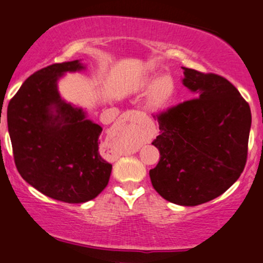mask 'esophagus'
<instances>
[{"label": "esophagus", "instance_id": "1", "mask_svg": "<svg viewBox=\"0 0 263 263\" xmlns=\"http://www.w3.org/2000/svg\"><path fill=\"white\" fill-rule=\"evenodd\" d=\"M129 117H131V112H126L121 116V120L122 121H127V120H129Z\"/></svg>", "mask_w": 263, "mask_h": 263}]
</instances>
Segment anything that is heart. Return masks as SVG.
Here are the masks:
<instances>
[{
    "instance_id": "heart-1",
    "label": "heart",
    "mask_w": 263,
    "mask_h": 263,
    "mask_svg": "<svg viewBox=\"0 0 263 263\" xmlns=\"http://www.w3.org/2000/svg\"><path fill=\"white\" fill-rule=\"evenodd\" d=\"M142 90H149L146 105L151 111L161 112L171 106L176 93V85L170 77L158 78L157 75L146 78L141 83Z\"/></svg>"
}]
</instances>
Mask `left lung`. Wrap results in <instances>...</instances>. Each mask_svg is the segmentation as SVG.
Here are the masks:
<instances>
[{"instance_id": "left-lung-1", "label": "left lung", "mask_w": 263, "mask_h": 263, "mask_svg": "<svg viewBox=\"0 0 263 263\" xmlns=\"http://www.w3.org/2000/svg\"><path fill=\"white\" fill-rule=\"evenodd\" d=\"M183 70V85L195 98L157 116L161 132L152 144L161 158L149 177L165 200L195 206L218 198L242 173L251 110L225 78Z\"/></svg>"}]
</instances>
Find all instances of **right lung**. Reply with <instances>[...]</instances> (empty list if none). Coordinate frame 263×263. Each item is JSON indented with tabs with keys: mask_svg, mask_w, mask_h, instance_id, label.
<instances>
[{
	"mask_svg": "<svg viewBox=\"0 0 263 263\" xmlns=\"http://www.w3.org/2000/svg\"><path fill=\"white\" fill-rule=\"evenodd\" d=\"M85 68L79 60L35 71L11 99L8 132L21 177L47 197L85 203L106 188L112 165L99 151L101 126L60 98L58 80Z\"/></svg>",
	"mask_w": 263,
	"mask_h": 263,
	"instance_id": "1",
	"label": "right lung"
}]
</instances>
